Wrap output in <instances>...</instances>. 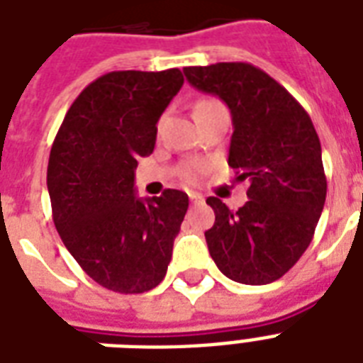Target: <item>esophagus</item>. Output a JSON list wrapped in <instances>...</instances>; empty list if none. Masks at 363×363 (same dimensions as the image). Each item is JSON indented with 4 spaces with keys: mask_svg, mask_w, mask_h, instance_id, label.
<instances>
[{
    "mask_svg": "<svg viewBox=\"0 0 363 363\" xmlns=\"http://www.w3.org/2000/svg\"><path fill=\"white\" fill-rule=\"evenodd\" d=\"M188 198H190V201H192V203H201V201H203V196L198 192H190L188 194Z\"/></svg>",
    "mask_w": 363,
    "mask_h": 363,
    "instance_id": "obj_1",
    "label": "esophagus"
}]
</instances>
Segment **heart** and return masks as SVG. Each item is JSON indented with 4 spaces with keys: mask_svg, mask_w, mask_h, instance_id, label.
I'll return each mask as SVG.
<instances>
[{
    "mask_svg": "<svg viewBox=\"0 0 363 363\" xmlns=\"http://www.w3.org/2000/svg\"><path fill=\"white\" fill-rule=\"evenodd\" d=\"M224 109V105L215 98H201L196 101L194 105V116H196V121H201L203 116L211 115V113H216V111ZM207 171V165L203 162H188V164L182 165V179L188 182H196L199 181L203 173Z\"/></svg>",
    "mask_w": 363,
    "mask_h": 363,
    "instance_id": "1",
    "label": "heart"
}]
</instances>
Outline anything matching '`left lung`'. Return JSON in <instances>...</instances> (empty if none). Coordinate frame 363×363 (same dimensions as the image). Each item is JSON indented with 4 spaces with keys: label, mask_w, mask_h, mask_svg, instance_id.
Wrapping results in <instances>:
<instances>
[{
    "label": "left lung",
    "mask_w": 363,
    "mask_h": 363,
    "mask_svg": "<svg viewBox=\"0 0 363 363\" xmlns=\"http://www.w3.org/2000/svg\"><path fill=\"white\" fill-rule=\"evenodd\" d=\"M184 75L232 111L228 165L248 182V201L235 213L207 198L215 211V226L205 232L211 258L232 281L269 284L307 250L324 209L320 139L298 99L252 64L184 67Z\"/></svg>",
    "instance_id": "8db88e82"
}]
</instances>
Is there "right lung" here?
<instances>
[{
    "mask_svg": "<svg viewBox=\"0 0 363 363\" xmlns=\"http://www.w3.org/2000/svg\"><path fill=\"white\" fill-rule=\"evenodd\" d=\"M181 69L111 71L90 82L60 125L47 186L60 238L107 290L143 294L164 281L188 196H135L137 160L152 154L156 124L181 90Z\"/></svg>",
    "mask_w": 363,
    "mask_h": 363,
    "instance_id": "right-lung-1",
    "label": "right lung"
}]
</instances>
